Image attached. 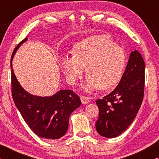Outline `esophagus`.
Returning <instances> with one entry per match:
<instances>
[{"mask_svg":"<svg viewBox=\"0 0 159 159\" xmlns=\"http://www.w3.org/2000/svg\"><path fill=\"white\" fill-rule=\"evenodd\" d=\"M80 100H81L82 104H87L89 102V99L87 97H85V96H80Z\"/></svg>","mask_w":159,"mask_h":159,"instance_id":"esophagus-1","label":"esophagus"}]
</instances>
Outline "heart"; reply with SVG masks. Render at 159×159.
I'll list each match as a JSON object with an SVG mask.
<instances>
[{"label": "heart", "instance_id": "heart-1", "mask_svg": "<svg viewBox=\"0 0 159 159\" xmlns=\"http://www.w3.org/2000/svg\"><path fill=\"white\" fill-rule=\"evenodd\" d=\"M125 54L107 36H96L75 45L73 55L60 57V69L70 85H76L85 68L88 77L83 90H108L119 81L125 64Z\"/></svg>", "mask_w": 159, "mask_h": 159}]
</instances>
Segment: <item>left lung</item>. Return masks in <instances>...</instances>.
Wrapping results in <instances>:
<instances>
[{
    "label": "left lung",
    "instance_id": "left-lung-1",
    "mask_svg": "<svg viewBox=\"0 0 159 159\" xmlns=\"http://www.w3.org/2000/svg\"><path fill=\"white\" fill-rule=\"evenodd\" d=\"M144 69L140 53L132 51L119 83L108 95L96 101L99 118L95 127L101 136L116 138L133 123L143 100Z\"/></svg>",
    "mask_w": 159,
    "mask_h": 159
}]
</instances>
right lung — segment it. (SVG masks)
I'll list each match as a JSON object with an SVG mask.
<instances>
[{"label":"right lung","instance_id":"1","mask_svg":"<svg viewBox=\"0 0 159 159\" xmlns=\"http://www.w3.org/2000/svg\"><path fill=\"white\" fill-rule=\"evenodd\" d=\"M27 39L26 37L19 43L11 57L13 100L26 124L36 135L50 140L61 138L68 129L70 115L79 108L81 102L71 90H60L52 96L40 97L24 89L12 69V60L18 48Z\"/></svg>","mask_w":159,"mask_h":159}]
</instances>
